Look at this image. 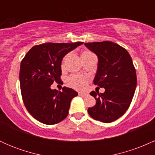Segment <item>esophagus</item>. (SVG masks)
<instances>
[{
  "mask_svg": "<svg viewBox=\"0 0 155 155\" xmlns=\"http://www.w3.org/2000/svg\"><path fill=\"white\" fill-rule=\"evenodd\" d=\"M79 95H80V96H84H84L88 95V93H87V92H79Z\"/></svg>",
  "mask_w": 155,
  "mask_h": 155,
  "instance_id": "34e87169",
  "label": "esophagus"
}]
</instances>
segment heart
Returning <instances> with one entry per match:
<instances>
[{"mask_svg": "<svg viewBox=\"0 0 155 155\" xmlns=\"http://www.w3.org/2000/svg\"><path fill=\"white\" fill-rule=\"evenodd\" d=\"M93 54L92 52L89 51H83L82 54H81V58H84L86 57L90 56V55ZM68 81L69 84L71 86L73 87L74 88L77 89V90H81L84 89L86 87L87 84V79L85 77H84L82 76H79V75H74L71 76V77L68 78Z\"/></svg>", "mask_w": 155, "mask_h": 155, "instance_id": "b5f03b06", "label": "heart"}]
</instances>
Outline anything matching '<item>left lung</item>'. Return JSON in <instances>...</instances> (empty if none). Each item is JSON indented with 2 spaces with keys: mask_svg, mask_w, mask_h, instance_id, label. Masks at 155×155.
<instances>
[{
  "mask_svg": "<svg viewBox=\"0 0 155 155\" xmlns=\"http://www.w3.org/2000/svg\"><path fill=\"white\" fill-rule=\"evenodd\" d=\"M84 45L98 58L94 84L105 89L104 93L90 92L96 104L88 108V114L94 120L109 123L122 117L130 105L137 84L136 69L130 55L119 44L102 41Z\"/></svg>",
  "mask_w": 155,
  "mask_h": 155,
  "instance_id": "8db88e82",
  "label": "left lung"
}]
</instances>
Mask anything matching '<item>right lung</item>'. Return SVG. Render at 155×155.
Returning a JSON list of instances; mask_svg holds the SVG:
<instances>
[{
    "label": "right lung",
    "mask_w": 155,
    "mask_h": 155,
    "mask_svg": "<svg viewBox=\"0 0 155 155\" xmlns=\"http://www.w3.org/2000/svg\"><path fill=\"white\" fill-rule=\"evenodd\" d=\"M45 43L34 46L21 62L19 82L22 100L28 112L45 124H54L68 114L71 101L78 95L71 88L51 90L53 82H60L62 60L65 54L83 44Z\"/></svg>",
    "instance_id": "obj_1"
}]
</instances>
